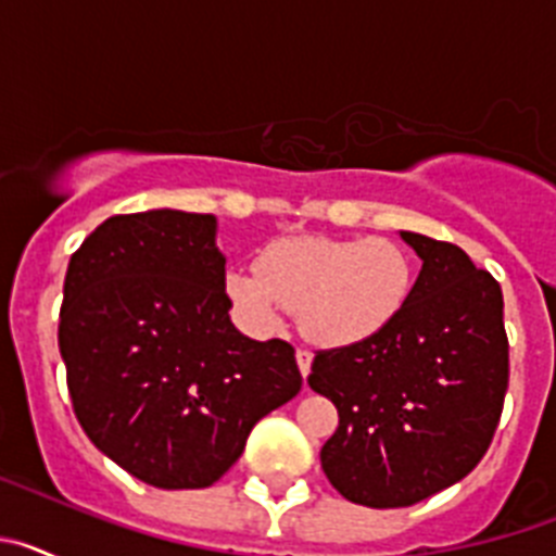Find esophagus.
<instances>
[{"label": "esophagus", "mask_w": 556, "mask_h": 556, "mask_svg": "<svg viewBox=\"0 0 556 556\" xmlns=\"http://www.w3.org/2000/svg\"><path fill=\"white\" fill-rule=\"evenodd\" d=\"M294 358H298V367H301L303 378H308V372H312V362H314L312 353L303 351V348H298V353H294Z\"/></svg>", "instance_id": "34e87169"}]
</instances>
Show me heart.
<instances>
[{
  "mask_svg": "<svg viewBox=\"0 0 556 556\" xmlns=\"http://www.w3.org/2000/svg\"><path fill=\"white\" fill-rule=\"evenodd\" d=\"M415 267L392 239L294 236L267 244L258 269L236 267L225 292L258 331L281 326L287 308L314 345L345 348L390 326L412 292Z\"/></svg>",
  "mask_w": 556,
  "mask_h": 556,
  "instance_id": "obj_1",
  "label": "heart"
}]
</instances>
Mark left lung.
Returning a JSON list of instances; mask_svg holds the SVG:
<instances>
[{
  "label": "left lung",
  "mask_w": 556,
  "mask_h": 556,
  "mask_svg": "<svg viewBox=\"0 0 556 556\" xmlns=\"http://www.w3.org/2000/svg\"><path fill=\"white\" fill-rule=\"evenodd\" d=\"M401 239L424 262L406 306L365 342L317 351L308 376L339 412L323 470L372 509L412 507L465 479L493 443L509 384L498 281L456 244Z\"/></svg>",
  "instance_id": "8db88e82"
}]
</instances>
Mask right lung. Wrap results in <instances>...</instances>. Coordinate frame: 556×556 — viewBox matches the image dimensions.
I'll return each mask as SVG.
<instances>
[{"mask_svg":"<svg viewBox=\"0 0 556 556\" xmlns=\"http://www.w3.org/2000/svg\"><path fill=\"white\" fill-rule=\"evenodd\" d=\"M217 219L144 211L105 219L72 253L61 345L88 440L161 490L211 488L253 426L303 387L294 348L230 323Z\"/></svg>","mask_w":556,"mask_h":556,"instance_id":"add662e5","label":"right lung"}]
</instances>
